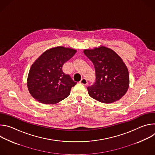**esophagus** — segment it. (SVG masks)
I'll return each mask as SVG.
<instances>
[{
  "mask_svg": "<svg viewBox=\"0 0 155 155\" xmlns=\"http://www.w3.org/2000/svg\"><path fill=\"white\" fill-rule=\"evenodd\" d=\"M80 83L81 84H83V85H86V84H87V80H86V78H82V79L80 80Z\"/></svg>",
  "mask_w": 155,
  "mask_h": 155,
  "instance_id": "34e87169",
  "label": "esophagus"
}]
</instances>
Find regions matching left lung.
I'll return each instance as SVG.
<instances>
[{"instance_id": "obj_1", "label": "left lung", "mask_w": 155, "mask_h": 155, "mask_svg": "<svg viewBox=\"0 0 155 155\" xmlns=\"http://www.w3.org/2000/svg\"><path fill=\"white\" fill-rule=\"evenodd\" d=\"M84 54L93 62L96 72L95 83L87 87L89 95L105 104L120 99L129 84L128 70L122 59L105 47L84 50Z\"/></svg>"}]
</instances>
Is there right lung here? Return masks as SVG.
I'll return each instance as SVG.
<instances>
[{"mask_svg": "<svg viewBox=\"0 0 155 155\" xmlns=\"http://www.w3.org/2000/svg\"><path fill=\"white\" fill-rule=\"evenodd\" d=\"M76 50L57 47L44 52L32 65L28 77L31 96L45 104H56L70 95L77 82L63 72V64L72 58Z\"/></svg>", "mask_w": 155, "mask_h": 155, "instance_id": "right-lung-1", "label": "right lung"}]
</instances>
